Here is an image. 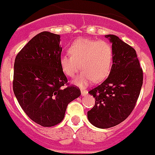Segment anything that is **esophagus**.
I'll return each instance as SVG.
<instances>
[{
    "label": "esophagus",
    "instance_id": "esophagus-1",
    "mask_svg": "<svg viewBox=\"0 0 155 155\" xmlns=\"http://www.w3.org/2000/svg\"><path fill=\"white\" fill-rule=\"evenodd\" d=\"M81 95H82V96H85V95H87V93H88L87 90H81Z\"/></svg>",
    "mask_w": 155,
    "mask_h": 155
}]
</instances>
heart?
<instances>
[{"mask_svg":"<svg viewBox=\"0 0 155 155\" xmlns=\"http://www.w3.org/2000/svg\"><path fill=\"white\" fill-rule=\"evenodd\" d=\"M70 55H62L59 63L62 71L69 78H74L80 69L81 74L74 84L85 87L92 81H104L111 71L114 61V49L105 41L78 38L68 47Z\"/></svg>","mask_w":155,"mask_h":155,"instance_id":"obj_1","label":"heart"}]
</instances>
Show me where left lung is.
<instances>
[{
	"mask_svg": "<svg viewBox=\"0 0 155 155\" xmlns=\"http://www.w3.org/2000/svg\"><path fill=\"white\" fill-rule=\"evenodd\" d=\"M112 44L114 61L108 77L89 93L96 99L87 112L93 126L102 129L123 122L135 108L143 83V72L136 50L114 35H105Z\"/></svg>",
	"mask_w": 155,
	"mask_h": 155,
	"instance_id": "1",
	"label": "left lung"
}]
</instances>
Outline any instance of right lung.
I'll return each instance as SVG.
<instances>
[{
	"instance_id": "obj_1",
	"label": "right lung",
	"mask_w": 155,
	"mask_h": 155,
	"mask_svg": "<svg viewBox=\"0 0 155 155\" xmlns=\"http://www.w3.org/2000/svg\"><path fill=\"white\" fill-rule=\"evenodd\" d=\"M59 35L38 34L15 59L13 88L14 94L31 120L43 127H53L63 120L68 103L81 90L68 86L59 63L62 47Z\"/></svg>"
}]
</instances>
